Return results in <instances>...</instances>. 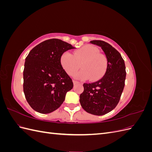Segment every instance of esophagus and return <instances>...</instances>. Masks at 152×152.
Returning a JSON list of instances; mask_svg holds the SVG:
<instances>
[{"mask_svg":"<svg viewBox=\"0 0 152 152\" xmlns=\"http://www.w3.org/2000/svg\"><path fill=\"white\" fill-rule=\"evenodd\" d=\"M81 84L80 82H78V81H76V80H73V84L74 85H77V84Z\"/></svg>","mask_w":152,"mask_h":152,"instance_id":"34e87169","label":"esophagus"}]
</instances>
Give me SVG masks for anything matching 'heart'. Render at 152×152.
Listing matches in <instances>:
<instances>
[{
  "instance_id": "obj_1",
  "label": "heart",
  "mask_w": 152,
  "mask_h": 152,
  "mask_svg": "<svg viewBox=\"0 0 152 152\" xmlns=\"http://www.w3.org/2000/svg\"><path fill=\"white\" fill-rule=\"evenodd\" d=\"M60 62L64 70L70 75H73L79 70L81 63L82 70L75 74V77L79 79L89 77L91 81L101 79L107 68V58L91 45H86L76 50L74 55L69 51L63 53Z\"/></svg>"
}]
</instances>
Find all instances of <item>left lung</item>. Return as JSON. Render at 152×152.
<instances>
[{
  "instance_id": "left-lung-1",
  "label": "left lung",
  "mask_w": 152,
  "mask_h": 152,
  "mask_svg": "<svg viewBox=\"0 0 152 152\" xmlns=\"http://www.w3.org/2000/svg\"><path fill=\"white\" fill-rule=\"evenodd\" d=\"M98 45L107 59V68L102 79L91 84H84V92L80 95L83 109L95 115H103L116 107L125 86V63L121 54L103 40H91Z\"/></svg>"
}]
</instances>
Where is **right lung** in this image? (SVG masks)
Returning a JSON list of instances; mask_svg holds the SVG:
<instances>
[{"instance_id": "obj_1", "label": "right lung", "mask_w": 152, "mask_h": 152, "mask_svg": "<svg viewBox=\"0 0 152 152\" xmlns=\"http://www.w3.org/2000/svg\"><path fill=\"white\" fill-rule=\"evenodd\" d=\"M74 48L61 40L49 39L36 45L26 58L23 91L27 102L36 112L45 114L57 110L73 88L72 80L63 68L60 58Z\"/></svg>"}]
</instances>
